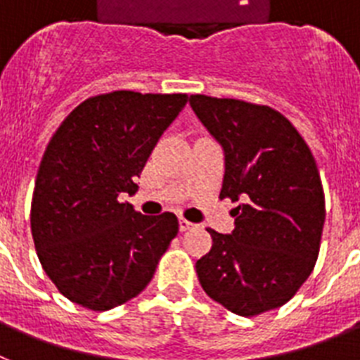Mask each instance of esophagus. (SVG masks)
<instances>
[{"label":"esophagus","instance_id":"1","mask_svg":"<svg viewBox=\"0 0 360 360\" xmlns=\"http://www.w3.org/2000/svg\"><path fill=\"white\" fill-rule=\"evenodd\" d=\"M192 226H194V223H190L188 219H185V217H179V231H181V232L190 231Z\"/></svg>","mask_w":360,"mask_h":360}]
</instances>
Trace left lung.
Masks as SVG:
<instances>
[{
	"label": "left lung",
	"mask_w": 360,
	"mask_h": 360,
	"mask_svg": "<svg viewBox=\"0 0 360 360\" xmlns=\"http://www.w3.org/2000/svg\"><path fill=\"white\" fill-rule=\"evenodd\" d=\"M190 105L225 155L219 198L234 231L208 229L212 249L195 262L208 297L255 316L292 298L319 258L326 201L315 157L282 113L236 98L192 95Z\"/></svg>",
	"instance_id": "1"
}]
</instances>
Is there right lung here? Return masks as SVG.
Here are the masks:
<instances>
[{"label": "right lung", "mask_w": 360, "mask_h": 360, "mask_svg": "<svg viewBox=\"0 0 360 360\" xmlns=\"http://www.w3.org/2000/svg\"><path fill=\"white\" fill-rule=\"evenodd\" d=\"M186 95L113 91L77 105L47 144L36 175L31 231L63 297L108 311L146 288L179 232L175 214L143 216L120 195L137 192L153 146Z\"/></svg>", "instance_id": "right-lung-1"}]
</instances>
